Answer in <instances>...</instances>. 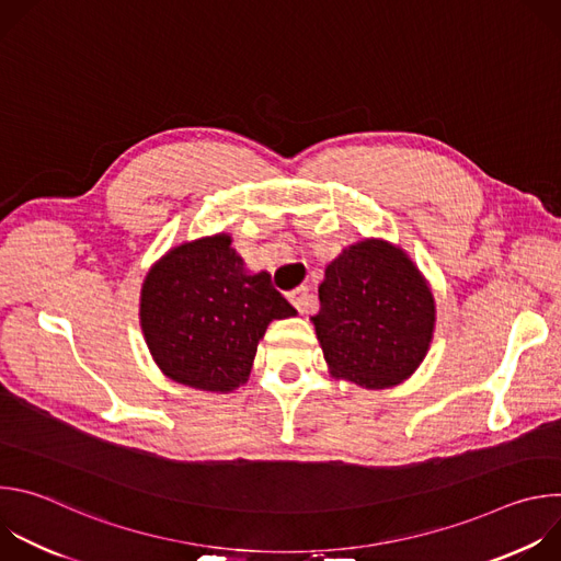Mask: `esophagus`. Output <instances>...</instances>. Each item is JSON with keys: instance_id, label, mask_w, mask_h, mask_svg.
<instances>
[{"instance_id": "34e87169", "label": "esophagus", "mask_w": 561, "mask_h": 561, "mask_svg": "<svg viewBox=\"0 0 561 561\" xmlns=\"http://www.w3.org/2000/svg\"><path fill=\"white\" fill-rule=\"evenodd\" d=\"M290 304L299 310V312H312L317 308V297L310 293L308 286H297L288 293Z\"/></svg>"}]
</instances>
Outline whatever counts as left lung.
<instances>
[{
    "mask_svg": "<svg viewBox=\"0 0 561 561\" xmlns=\"http://www.w3.org/2000/svg\"><path fill=\"white\" fill-rule=\"evenodd\" d=\"M310 319L333 375L388 388L411 377L426 357L435 301L402 251L366 239L327 266L319 312Z\"/></svg>",
    "mask_w": 561,
    "mask_h": 561,
    "instance_id": "8db88e82",
    "label": "left lung"
}]
</instances>
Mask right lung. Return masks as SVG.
<instances>
[{
  "label": "right lung",
  "instance_id": "obj_1",
  "mask_svg": "<svg viewBox=\"0 0 561 561\" xmlns=\"http://www.w3.org/2000/svg\"><path fill=\"white\" fill-rule=\"evenodd\" d=\"M297 310L273 288L268 273H247L228 234L173 249L141 286V331L167 377L230 392L251 375L273 319Z\"/></svg>",
  "mask_w": 561,
  "mask_h": 561
}]
</instances>
